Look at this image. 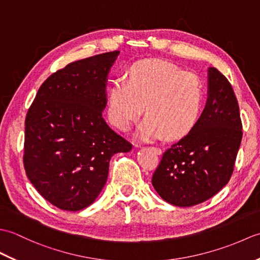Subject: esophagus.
<instances>
[{
  "mask_svg": "<svg viewBox=\"0 0 260 260\" xmlns=\"http://www.w3.org/2000/svg\"><path fill=\"white\" fill-rule=\"evenodd\" d=\"M152 148V150L154 151V152H155L156 154H158V155H159V154H162V148H159V147H157V146H152L151 147Z\"/></svg>",
  "mask_w": 260,
  "mask_h": 260,
  "instance_id": "esophagus-1",
  "label": "esophagus"
}]
</instances>
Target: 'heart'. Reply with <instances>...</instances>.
I'll return each instance as SVG.
<instances>
[{
    "label": "heart",
    "instance_id": "obj_1",
    "mask_svg": "<svg viewBox=\"0 0 260 260\" xmlns=\"http://www.w3.org/2000/svg\"><path fill=\"white\" fill-rule=\"evenodd\" d=\"M204 91L197 76L161 60H144L109 90L108 116L120 131H128L144 112L147 117L136 132L141 141L186 136L200 119Z\"/></svg>",
    "mask_w": 260,
    "mask_h": 260
}]
</instances>
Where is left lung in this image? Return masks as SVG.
I'll use <instances>...</instances> for the list:
<instances>
[{
  "label": "left lung",
  "instance_id": "1",
  "mask_svg": "<svg viewBox=\"0 0 260 260\" xmlns=\"http://www.w3.org/2000/svg\"><path fill=\"white\" fill-rule=\"evenodd\" d=\"M239 106L233 87L214 67L208 68V98L189 134L164 152L152 184L176 207L207 201L228 183L242 139Z\"/></svg>",
  "mask_w": 260,
  "mask_h": 260
}]
</instances>
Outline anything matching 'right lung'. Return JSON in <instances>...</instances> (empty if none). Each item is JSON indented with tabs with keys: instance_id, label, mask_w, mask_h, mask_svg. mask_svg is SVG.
<instances>
[{
	"instance_id": "1",
	"label": "right lung",
	"mask_w": 260,
	"mask_h": 260,
	"mask_svg": "<svg viewBox=\"0 0 260 260\" xmlns=\"http://www.w3.org/2000/svg\"><path fill=\"white\" fill-rule=\"evenodd\" d=\"M119 52L71 62L39 88L25 118L23 163L37 191L67 211L85 209L106 183L109 161L132 145L103 117Z\"/></svg>"
}]
</instances>
